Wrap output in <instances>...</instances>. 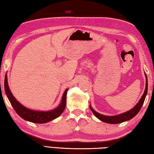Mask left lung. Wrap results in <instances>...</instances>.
<instances>
[{
  "instance_id": "left-lung-1",
  "label": "left lung",
  "mask_w": 154,
  "mask_h": 154,
  "mask_svg": "<svg viewBox=\"0 0 154 154\" xmlns=\"http://www.w3.org/2000/svg\"><path fill=\"white\" fill-rule=\"evenodd\" d=\"M145 78H146V83H145V89L144 91V93L142 95L141 98H140L139 102L135 105L133 108L130 109V110L126 112H124V113H122L121 114L116 115V116H105V115H102L100 113L96 112L94 109L91 105H90V108L91 111H92L94 115L98 119H100L103 122H105V123L107 124H119L122 123V122H126L128 120H130L134 118V116H136L137 113H139V111L141 109L142 106L144 103L145 99L146 96H147V90H148V82H147V75H146L145 72Z\"/></svg>"
}]
</instances>
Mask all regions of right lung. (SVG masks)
<instances>
[{
    "instance_id": "obj_1",
    "label": "right lung",
    "mask_w": 154,
    "mask_h": 154,
    "mask_svg": "<svg viewBox=\"0 0 154 154\" xmlns=\"http://www.w3.org/2000/svg\"><path fill=\"white\" fill-rule=\"evenodd\" d=\"M5 90L7 98H8L13 108L15 109L16 113L22 119L32 122V123L45 124L47 122L52 121L53 119L58 118L66 107V98L68 89L64 91L60 105L55 109L46 111H36L28 109L22 105L19 101L17 100V99L12 94L11 90L9 89L7 74L5 75Z\"/></svg>"
}]
</instances>
